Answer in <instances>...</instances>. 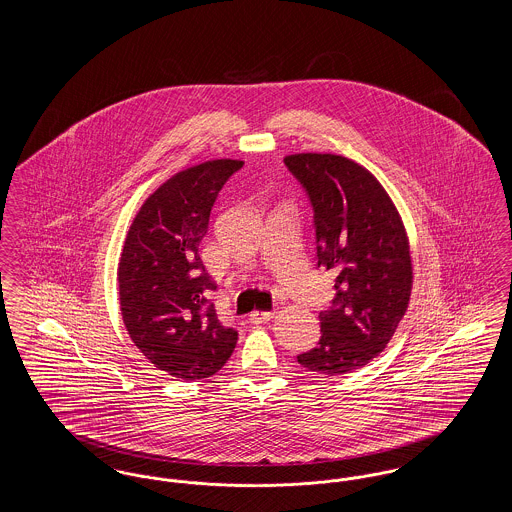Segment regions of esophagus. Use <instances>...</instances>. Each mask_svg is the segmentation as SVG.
Returning a JSON list of instances; mask_svg holds the SVG:
<instances>
[{"label":"esophagus","mask_w":512,"mask_h":512,"mask_svg":"<svg viewBox=\"0 0 512 512\" xmlns=\"http://www.w3.org/2000/svg\"><path fill=\"white\" fill-rule=\"evenodd\" d=\"M272 317H274V311H253V313L249 315V320H251L253 324H263V322H268Z\"/></svg>","instance_id":"34e87169"}]
</instances>
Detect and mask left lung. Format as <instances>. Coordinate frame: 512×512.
<instances>
[{"instance_id":"8db88e82","label":"left lung","mask_w":512,"mask_h":512,"mask_svg":"<svg viewBox=\"0 0 512 512\" xmlns=\"http://www.w3.org/2000/svg\"><path fill=\"white\" fill-rule=\"evenodd\" d=\"M311 197L318 267L336 272V297L320 313V341L297 363L340 376L368 365L390 343L413 290L411 245L380 180L336 153L284 157Z\"/></svg>"}]
</instances>
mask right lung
<instances>
[{
	"mask_svg": "<svg viewBox=\"0 0 512 512\" xmlns=\"http://www.w3.org/2000/svg\"><path fill=\"white\" fill-rule=\"evenodd\" d=\"M242 165L211 159L172 174L142 203L122 244V322L147 361L174 378L213 376L238 341L207 305L217 282L203 267L199 244L220 188Z\"/></svg>",
	"mask_w": 512,
	"mask_h": 512,
	"instance_id": "right-lung-1",
	"label": "right lung"
}]
</instances>
